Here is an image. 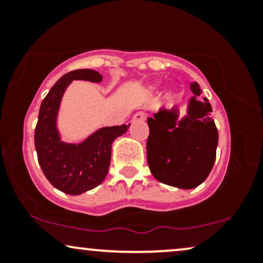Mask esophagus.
<instances>
[{
  "label": "esophagus",
  "instance_id": "1",
  "mask_svg": "<svg viewBox=\"0 0 263 263\" xmlns=\"http://www.w3.org/2000/svg\"><path fill=\"white\" fill-rule=\"evenodd\" d=\"M146 119H147V115L144 112H142V111H138V112H136L134 115V117H132V121L140 122V121H144Z\"/></svg>",
  "mask_w": 263,
  "mask_h": 263
}]
</instances>
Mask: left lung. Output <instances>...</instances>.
<instances>
[{
  "mask_svg": "<svg viewBox=\"0 0 263 263\" xmlns=\"http://www.w3.org/2000/svg\"><path fill=\"white\" fill-rule=\"evenodd\" d=\"M186 115L179 119L177 107H161L148 117L147 162L153 177L180 189L197 188L206 179L216 158L219 135L209 100H198L197 81L190 84Z\"/></svg>",
  "mask_w": 263,
  "mask_h": 263,
  "instance_id": "left-lung-1",
  "label": "left lung"
}]
</instances>
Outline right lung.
<instances>
[{
    "label": "right lung",
    "mask_w": 263,
    "mask_h": 263,
    "mask_svg": "<svg viewBox=\"0 0 263 263\" xmlns=\"http://www.w3.org/2000/svg\"><path fill=\"white\" fill-rule=\"evenodd\" d=\"M73 80L101 83L102 75L91 69H79L63 75L54 84L39 108L34 144L39 165L54 188L79 195L104 182L110 167L111 146L129 125L101 127L80 143L63 142L57 120L63 95Z\"/></svg>",
    "instance_id": "add662e5"
}]
</instances>
